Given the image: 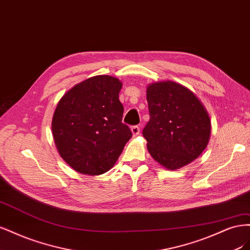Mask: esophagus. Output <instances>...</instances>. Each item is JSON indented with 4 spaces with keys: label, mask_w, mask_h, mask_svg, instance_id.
<instances>
[{
    "label": "esophagus",
    "mask_w": 250,
    "mask_h": 250,
    "mask_svg": "<svg viewBox=\"0 0 250 250\" xmlns=\"http://www.w3.org/2000/svg\"><path fill=\"white\" fill-rule=\"evenodd\" d=\"M131 130H132V133L134 136H138L140 134V127L138 125H133L131 127Z\"/></svg>",
    "instance_id": "esophagus-1"
}]
</instances>
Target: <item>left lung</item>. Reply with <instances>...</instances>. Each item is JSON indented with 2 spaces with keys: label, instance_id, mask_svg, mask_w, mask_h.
I'll return each instance as SVG.
<instances>
[{
  "label": "left lung",
  "instance_id": "1",
  "mask_svg": "<svg viewBox=\"0 0 250 250\" xmlns=\"http://www.w3.org/2000/svg\"><path fill=\"white\" fill-rule=\"evenodd\" d=\"M149 120L142 134L150 156L175 170L207 147L211 123L203 104L188 88L171 81L147 87Z\"/></svg>",
  "mask_w": 250,
  "mask_h": 250
}]
</instances>
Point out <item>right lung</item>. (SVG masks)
<instances>
[{
  "instance_id": "1",
  "label": "right lung",
  "mask_w": 250,
  "mask_h": 250,
  "mask_svg": "<svg viewBox=\"0 0 250 250\" xmlns=\"http://www.w3.org/2000/svg\"><path fill=\"white\" fill-rule=\"evenodd\" d=\"M122 86L114 77H92L72 87L58 103L52 123L55 144L78 172H107L131 139V128L123 123Z\"/></svg>"
}]
</instances>
